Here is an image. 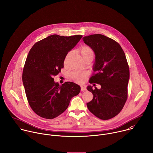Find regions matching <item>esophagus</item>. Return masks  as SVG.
I'll list each match as a JSON object with an SVG mask.
<instances>
[{"label":"esophagus","mask_w":153,"mask_h":153,"mask_svg":"<svg viewBox=\"0 0 153 153\" xmlns=\"http://www.w3.org/2000/svg\"><path fill=\"white\" fill-rule=\"evenodd\" d=\"M86 90V88L85 86H81V91H85Z\"/></svg>","instance_id":"1"}]
</instances>
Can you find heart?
<instances>
[{"label":"heart","mask_w":153,"mask_h":153,"mask_svg":"<svg viewBox=\"0 0 153 153\" xmlns=\"http://www.w3.org/2000/svg\"><path fill=\"white\" fill-rule=\"evenodd\" d=\"M79 52L84 61H86L87 59L92 60L94 58V51L92 48H90L88 46L84 45L81 46L79 49ZM71 55H72V52L70 51V52H68L67 54L65 55L63 60V64L65 66L66 65ZM87 76V75L86 73L82 72H78V71L72 72L70 74V77L71 79L77 83L82 82L84 81V79L86 78Z\"/></svg>","instance_id":"b5f03b06"}]
</instances>
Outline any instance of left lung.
Here are the masks:
<instances>
[{
  "mask_svg": "<svg viewBox=\"0 0 153 153\" xmlns=\"http://www.w3.org/2000/svg\"><path fill=\"white\" fill-rule=\"evenodd\" d=\"M82 39L95 54V72L89 82L101 86L100 89L87 87L94 98L87 106L97 117L108 120L120 113L127 100L130 70L127 58L120 45L104 35H90Z\"/></svg>",
  "mask_w": 153,
  "mask_h": 153,
  "instance_id": "1",
  "label": "left lung"
}]
</instances>
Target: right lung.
<instances>
[{"label":"right lung","instance_id":"obj_1","mask_svg":"<svg viewBox=\"0 0 153 153\" xmlns=\"http://www.w3.org/2000/svg\"><path fill=\"white\" fill-rule=\"evenodd\" d=\"M82 37L52 35L36 43L29 51L22 80L28 103L39 116L49 119L58 116L67 109L72 98L79 94L78 85L66 82L59 85L53 77L63 68L65 55Z\"/></svg>","mask_w":153,"mask_h":153}]
</instances>
